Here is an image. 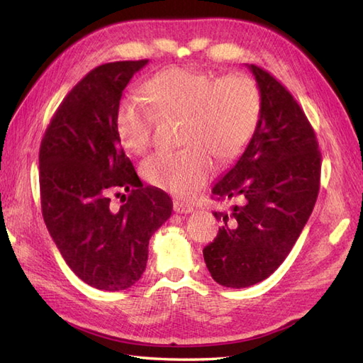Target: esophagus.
<instances>
[{"label": "esophagus", "instance_id": "1", "mask_svg": "<svg viewBox=\"0 0 363 363\" xmlns=\"http://www.w3.org/2000/svg\"><path fill=\"white\" fill-rule=\"evenodd\" d=\"M174 211H175V213H184V214H188V213L194 211V208H192V206H191L189 203L175 201V202H174Z\"/></svg>", "mask_w": 363, "mask_h": 363}]
</instances>
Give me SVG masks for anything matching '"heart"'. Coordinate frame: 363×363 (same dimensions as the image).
<instances>
[{
	"label": "heart",
	"mask_w": 363,
	"mask_h": 363,
	"mask_svg": "<svg viewBox=\"0 0 363 363\" xmlns=\"http://www.w3.org/2000/svg\"><path fill=\"white\" fill-rule=\"evenodd\" d=\"M147 106L136 97L119 103L116 131L133 155L152 144L157 112L182 117L179 152H158L143 164L145 180L179 199L197 194L213 175L210 153L220 161L238 157L250 143L262 116V94L254 78L232 73L218 78L192 67H171L157 73L143 87Z\"/></svg>",
	"instance_id": "1"
}]
</instances>
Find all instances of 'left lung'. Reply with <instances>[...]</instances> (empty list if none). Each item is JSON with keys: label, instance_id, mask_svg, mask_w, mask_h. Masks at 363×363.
<instances>
[{"label": "left lung", "instance_id": "obj_1", "mask_svg": "<svg viewBox=\"0 0 363 363\" xmlns=\"http://www.w3.org/2000/svg\"><path fill=\"white\" fill-rule=\"evenodd\" d=\"M262 94V116L236 164L211 192L238 199L218 236L203 249L211 277L227 288L268 279L298 241L320 191L321 152L293 95L268 72L247 65Z\"/></svg>", "mask_w": 363, "mask_h": 363}]
</instances>
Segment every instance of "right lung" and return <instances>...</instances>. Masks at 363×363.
Instances as JSON below:
<instances>
[{
  "label": "right lung",
  "instance_id": "1",
  "mask_svg": "<svg viewBox=\"0 0 363 363\" xmlns=\"http://www.w3.org/2000/svg\"><path fill=\"white\" fill-rule=\"evenodd\" d=\"M143 61L95 67L59 105L39 153L42 214L65 263L97 290L135 285L149 258L152 235L171 218L164 191L144 186L116 131L123 89ZM130 192L119 211L111 191Z\"/></svg>",
  "mask_w": 363,
  "mask_h": 363
}]
</instances>
